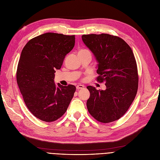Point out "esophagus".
<instances>
[{
	"instance_id": "34e87169",
	"label": "esophagus",
	"mask_w": 160,
	"mask_h": 160,
	"mask_svg": "<svg viewBox=\"0 0 160 160\" xmlns=\"http://www.w3.org/2000/svg\"><path fill=\"white\" fill-rule=\"evenodd\" d=\"M83 88H84V86H82V85H78V86H77V90H79V89H83Z\"/></svg>"
}]
</instances>
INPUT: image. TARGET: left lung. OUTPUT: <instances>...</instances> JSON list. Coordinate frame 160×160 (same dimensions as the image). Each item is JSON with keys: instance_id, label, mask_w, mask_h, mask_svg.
Masks as SVG:
<instances>
[{"instance_id": "obj_1", "label": "left lung", "mask_w": 160, "mask_h": 160, "mask_svg": "<svg viewBox=\"0 0 160 160\" xmlns=\"http://www.w3.org/2000/svg\"><path fill=\"white\" fill-rule=\"evenodd\" d=\"M83 43L98 63L97 80L105 82L106 89L87 87L89 113L97 121H115L127 112L137 94L138 74L135 57L130 46L121 38L108 33L82 36Z\"/></svg>"}]
</instances>
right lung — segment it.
<instances>
[{"label": "right lung", "mask_w": 160, "mask_h": 160, "mask_svg": "<svg viewBox=\"0 0 160 160\" xmlns=\"http://www.w3.org/2000/svg\"><path fill=\"white\" fill-rule=\"evenodd\" d=\"M74 43V36L48 32L30 39L22 50L17 82L25 104L41 121L61 117L74 96V86L56 85L54 79Z\"/></svg>", "instance_id": "right-lung-1"}]
</instances>
